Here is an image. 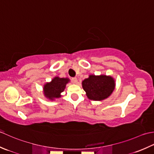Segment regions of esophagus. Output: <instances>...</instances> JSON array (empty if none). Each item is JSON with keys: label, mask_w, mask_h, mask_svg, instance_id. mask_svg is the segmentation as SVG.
Here are the masks:
<instances>
[{"label": "esophagus", "mask_w": 154, "mask_h": 154, "mask_svg": "<svg viewBox=\"0 0 154 154\" xmlns=\"http://www.w3.org/2000/svg\"><path fill=\"white\" fill-rule=\"evenodd\" d=\"M72 82L74 83V84H76L77 83V82H78V79L77 78L75 77V78H72Z\"/></svg>", "instance_id": "1"}]
</instances>
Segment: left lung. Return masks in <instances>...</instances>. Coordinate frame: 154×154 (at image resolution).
<instances>
[{
	"mask_svg": "<svg viewBox=\"0 0 154 154\" xmlns=\"http://www.w3.org/2000/svg\"><path fill=\"white\" fill-rule=\"evenodd\" d=\"M88 98L94 101H102L108 98L115 89L114 78L105 74H90L82 82Z\"/></svg>",
	"mask_w": 154,
	"mask_h": 154,
	"instance_id": "left-lung-1",
	"label": "left lung"
}]
</instances>
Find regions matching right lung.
<instances>
[{"label":"right lung","mask_w":154,"mask_h":154,"mask_svg":"<svg viewBox=\"0 0 154 154\" xmlns=\"http://www.w3.org/2000/svg\"><path fill=\"white\" fill-rule=\"evenodd\" d=\"M70 81L68 78L55 76L51 82L45 83L44 85V96L51 101L60 98L62 96L61 93L64 90L66 86Z\"/></svg>","instance_id":"right-lung-1"}]
</instances>
